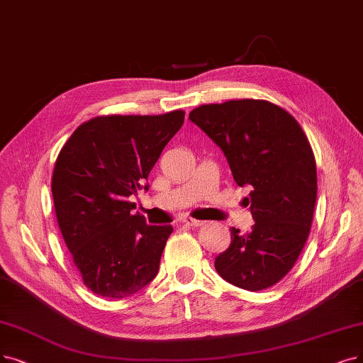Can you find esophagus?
I'll use <instances>...</instances> for the list:
<instances>
[{"instance_id": "34e87169", "label": "esophagus", "mask_w": 363, "mask_h": 363, "mask_svg": "<svg viewBox=\"0 0 363 363\" xmlns=\"http://www.w3.org/2000/svg\"><path fill=\"white\" fill-rule=\"evenodd\" d=\"M183 223L189 225V226H194V228H198V226H202V225H204V222H202V220L192 219V217H184V219H183Z\"/></svg>"}]
</instances>
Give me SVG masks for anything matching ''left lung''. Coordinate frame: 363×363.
Returning <instances> with one entry per match:
<instances>
[{
    "mask_svg": "<svg viewBox=\"0 0 363 363\" xmlns=\"http://www.w3.org/2000/svg\"><path fill=\"white\" fill-rule=\"evenodd\" d=\"M219 146L238 186H249L255 225L247 235L230 228L229 249L216 271L245 291L279 283L310 235L317 198L315 159L294 116L265 99L202 104L189 113Z\"/></svg>",
    "mask_w": 363,
    "mask_h": 363,
    "instance_id": "1",
    "label": "left lung"
}]
</instances>
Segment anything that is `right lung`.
<instances>
[{
  "mask_svg": "<svg viewBox=\"0 0 363 363\" xmlns=\"http://www.w3.org/2000/svg\"><path fill=\"white\" fill-rule=\"evenodd\" d=\"M184 111L108 114L82 123L64 144L52 174L57 225L84 286L121 299L149 284L172 232L134 214L129 196L147 179Z\"/></svg>",
  "mask_w": 363,
  "mask_h": 363,
  "instance_id": "obj_1",
  "label": "right lung"
}]
</instances>
